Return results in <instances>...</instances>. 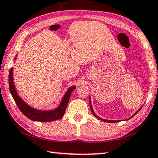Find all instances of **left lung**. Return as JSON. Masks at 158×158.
<instances>
[{"label":"left lung","instance_id":"obj_1","mask_svg":"<svg viewBox=\"0 0 158 158\" xmlns=\"http://www.w3.org/2000/svg\"><path fill=\"white\" fill-rule=\"evenodd\" d=\"M89 105H90V108H91V113H92L93 115H94V116H95V117H97V118H99V119L102 120V121H103V122H118V121H113V120L111 121V120H106V119H103V118H101L99 117V116H97V115L95 114V113L94 112V110H93V108H92V106H91V99H90V98H89ZM141 108H139V110H138V111H136V112L135 113V114H134L133 115V116H132L131 117H130V118L133 117V116H135V115L136 114H137V113L139 112L140 110H141Z\"/></svg>","mask_w":158,"mask_h":158}]
</instances>
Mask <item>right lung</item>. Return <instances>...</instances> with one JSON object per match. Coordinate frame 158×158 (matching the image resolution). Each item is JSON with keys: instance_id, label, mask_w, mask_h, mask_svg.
<instances>
[{"instance_id": "obj_1", "label": "right lung", "mask_w": 158, "mask_h": 158, "mask_svg": "<svg viewBox=\"0 0 158 158\" xmlns=\"http://www.w3.org/2000/svg\"><path fill=\"white\" fill-rule=\"evenodd\" d=\"M9 91H10L11 96L16 102L17 106L20 111L25 115L26 117L30 118L31 120L37 121V122H52V121L60 119L63 117L64 113H65L66 108H67L68 102H69L71 93L75 89V86H73L68 89V91L64 95L62 99L60 106L56 109L52 110H47V111H42V110H36L28 106V105L23 101L19 95L17 94L16 90H15V85L13 82V68H11L9 70Z\"/></svg>"}]
</instances>
